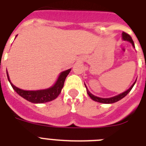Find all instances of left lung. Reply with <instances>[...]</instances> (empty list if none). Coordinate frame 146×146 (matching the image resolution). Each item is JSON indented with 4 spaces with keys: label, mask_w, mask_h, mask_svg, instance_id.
Returning <instances> with one entry per match:
<instances>
[{
    "label": "left lung",
    "mask_w": 146,
    "mask_h": 146,
    "mask_svg": "<svg viewBox=\"0 0 146 146\" xmlns=\"http://www.w3.org/2000/svg\"><path fill=\"white\" fill-rule=\"evenodd\" d=\"M123 39L124 40V41H128V42H129L130 43H131L132 44H133V46L135 48V45H134V42L133 41V39H132L131 36L129 35V34H127V33H123ZM136 81H135V82H134L133 84L132 85V86L129 88L128 90H127L126 92H123V93L120 94V95H118V96H114V97H111V98H99V97H97V96H93L92 94L90 93V92L87 89V87L86 86V90H87V93H88V95L89 96V97L91 98L93 100V101H96V102H100V103H104V104H112V103H114V102H118V101H120V99H122L123 98H124L125 96H127V94L129 93V92L131 91V89H133V86L135 85V83H136Z\"/></svg>",
    "instance_id": "obj_1"
}]
</instances>
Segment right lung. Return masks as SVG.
Returning <instances> with one entry per match:
<instances>
[{"label":"right lung","mask_w":146,"mask_h":146,"mask_svg":"<svg viewBox=\"0 0 146 146\" xmlns=\"http://www.w3.org/2000/svg\"><path fill=\"white\" fill-rule=\"evenodd\" d=\"M70 70L71 69H69L67 70L62 72L60 74L56 83L52 87H50L49 89H43V90H38V91H26V90H23V89L17 88L15 86H13L12 82H10L7 72V75L8 80H9L11 86L13 87V89H14L15 91L17 92L18 95H19L21 97H23L29 102H32V103H35V104L39 103V104H41V103L50 102V101L55 99L57 96H59L60 92H61L62 88L64 87L66 77L67 76L69 73L70 72Z\"/></svg>","instance_id":"1"}]
</instances>
